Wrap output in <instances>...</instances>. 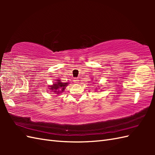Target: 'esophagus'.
Masks as SVG:
<instances>
[{
  "label": "esophagus",
  "mask_w": 155,
  "mask_h": 155,
  "mask_svg": "<svg viewBox=\"0 0 155 155\" xmlns=\"http://www.w3.org/2000/svg\"><path fill=\"white\" fill-rule=\"evenodd\" d=\"M78 81H79V80H78L77 78H74V83H78Z\"/></svg>",
  "instance_id": "obj_1"
}]
</instances>
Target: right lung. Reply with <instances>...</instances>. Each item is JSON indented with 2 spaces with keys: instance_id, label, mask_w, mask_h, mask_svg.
I'll list each match as a JSON object with an SVG mask.
<instances>
[{
  "instance_id": "1",
  "label": "right lung",
  "mask_w": 155,
  "mask_h": 155,
  "mask_svg": "<svg viewBox=\"0 0 155 155\" xmlns=\"http://www.w3.org/2000/svg\"><path fill=\"white\" fill-rule=\"evenodd\" d=\"M68 84V83H62L61 80H57L55 83H53V84L51 85V86H49V89H51L52 91L55 94H59L61 93H62L65 89L66 87Z\"/></svg>"
}]
</instances>
